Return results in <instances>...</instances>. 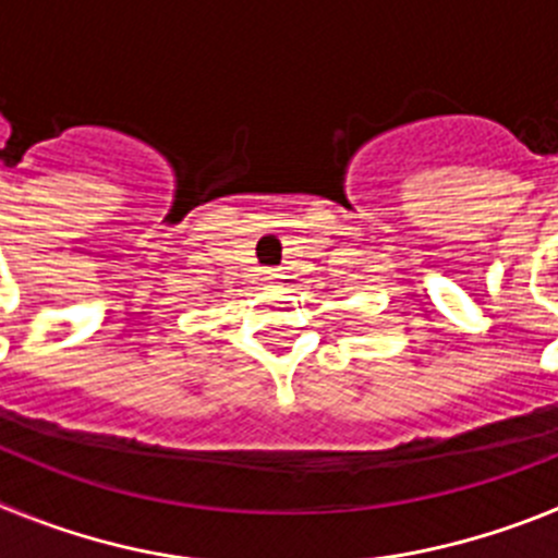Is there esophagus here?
Returning <instances> with one entry per match:
<instances>
[{"instance_id":"esophagus-1","label":"esophagus","mask_w":558,"mask_h":558,"mask_svg":"<svg viewBox=\"0 0 558 558\" xmlns=\"http://www.w3.org/2000/svg\"><path fill=\"white\" fill-rule=\"evenodd\" d=\"M279 279H282V274H279V270H276V268L265 270V282H279Z\"/></svg>"}]
</instances>
